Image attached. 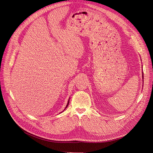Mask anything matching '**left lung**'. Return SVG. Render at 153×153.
<instances>
[{
	"mask_svg": "<svg viewBox=\"0 0 153 153\" xmlns=\"http://www.w3.org/2000/svg\"><path fill=\"white\" fill-rule=\"evenodd\" d=\"M142 80H143V73H142Z\"/></svg>",
	"mask_w": 153,
	"mask_h": 153,
	"instance_id": "obj_1",
	"label": "left lung"
}]
</instances>
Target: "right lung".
I'll return each instance as SVG.
<instances>
[{"label":"right lung","instance_id":"add662e5","mask_svg":"<svg viewBox=\"0 0 153 153\" xmlns=\"http://www.w3.org/2000/svg\"><path fill=\"white\" fill-rule=\"evenodd\" d=\"M69 100H68V103H67V105H66V107H65V108H64V110H65V109L68 107V104H69ZM63 110V111H64ZM63 111H62V112H63Z\"/></svg>","mask_w":153,"mask_h":153}]
</instances>
